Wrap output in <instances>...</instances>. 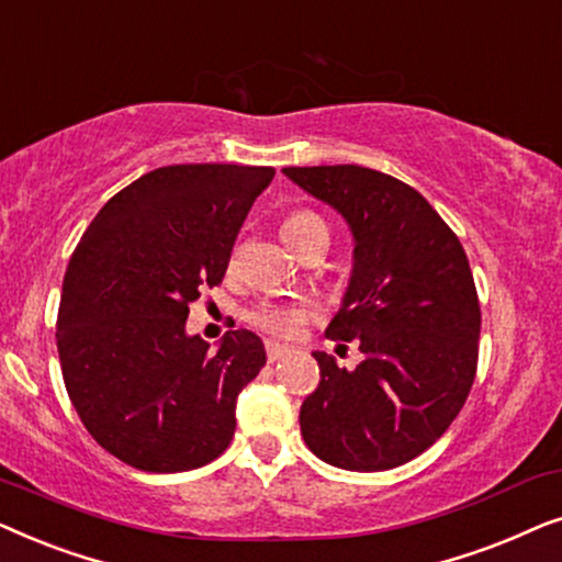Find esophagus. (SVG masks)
I'll return each instance as SVG.
<instances>
[{"instance_id":"obj_1","label":"esophagus","mask_w":562,"mask_h":562,"mask_svg":"<svg viewBox=\"0 0 562 562\" xmlns=\"http://www.w3.org/2000/svg\"><path fill=\"white\" fill-rule=\"evenodd\" d=\"M291 352V348H286V345H279V342H268L266 345V356H268V360H271V363H276V360H281V358H286Z\"/></svg>"}]
</instances>
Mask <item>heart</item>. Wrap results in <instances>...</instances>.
<instances>
[{"label":"heart","mask_w":562,"mask_h":562,"mask_svg":"<svg viewBox=\"0 0 562 562\" xmlns=\"http://www.w3.org/2000/svg\"><path fill=\"white\" fill-rule=\"evenodd\" d=\"M325 222L319 214L314 212H291L286 220L281 222L283 240L289 243V248L299 252V248L310 240L314 233H322ZM312 317V306L304 302H260L248 312V319L252 327H258L260 333H268L273 337H294L306 319Z\"/></svg>","instance_id":"heart-1"}]
</instances>
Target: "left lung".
I'll list each match as a JSON object with an SVG mask.
<instances>
[{"instance_id": "8db88e82", "label": "left lung", "mask_w": 562, "mask_h": 562, "mask_svg": "<svg viewBox=\"0 0 562 562\" xmlns=\"http://www.w3.org/2000/svg\"><path fill=\"white\" fill-rule=\"evenodd\" d=\"M335 206L352 233V273L329 340H358L356 371L314 352L319 386L299 412L314 456L345 471H389L442 437L479 366L481 306L458 235L394 176L363 166L283 168Z\"/></svg>"}]
</instances>
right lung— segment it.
Returning <instances> with one entry per match:
<instances>
[{
  "label": "right lung",
  "mask_w": 562,
  "mask_h": 562,
  "mask_svg": "<svg viewBox=\"0 0 562 562\" xmlns=\"http://www.w3.org/2000/svg\"><path fill=\"white\" fill-rule=\"evenodd\" d=\"M268 166H164L117 191L68 260L56 342L83 427L122 463L179 473L235 435L237 394L266 366L263 340L229 329L210 350L189 304L225 279L235 237L273 179Z\"/></svg>",
  "instance_id": "1"
}]
</instances>
